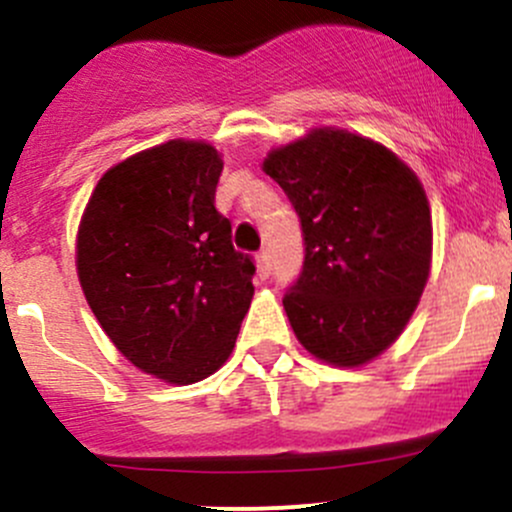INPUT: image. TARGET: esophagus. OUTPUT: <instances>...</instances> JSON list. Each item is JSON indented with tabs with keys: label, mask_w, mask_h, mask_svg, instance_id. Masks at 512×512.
Returning a JSON list of instances; mask_svg holds the SVG:
<instances>
[{
	"label": "esophagus",
	"mask_w": 512,
	"mask_h": 512,
	"mask_svg": "<svg viewBox=\"0 0 512 512\" xmlns=\"http://www.w3.org/2000/svg\"><path fill=\"white\" fill-rule=\"evenodd\" d=\"M270 272H272L270 255H267V252L262 250L260 255H257V277H260V280H267V277H270Z\"/></svg>",
	"instance_id": "34e87169"
}]
</instances>
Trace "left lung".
Segmentation results:
<instances>
[{"instance_id":"1","label":"left lung","mask_w":512,"mask_h":512,"mask_svg":"<svg viewBox=\"0 0 512 512\" xmlns=\"http://www.w3.org/2000/svg\"><path fill=\"white\" fill-rule=\"evenodd\" d=\"M304 235L302 275L285 312L299 344L361 366L399 339L431 272V208L414 170L371 138L312 128L267 153Z\"/></svg>"}]
</instances>
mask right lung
I'll use <instances>...</instances> for the list:
<instances>
[{"label": "right lung", "mask_w": 512, "mask_h": 512, "mask_svg": "<svg viewBox=\"0 0 512 512\" xmlns=\"http://www.w3.org/2000/svg\"><path fill=\"white\" fill-rule=\"evenodd\" d=\"M223 160L205 141L160 143L108 168L76 235V270L116 349L168 384L225 364L250 309L255 265L215 210Z\"/></svg>", "instance_id": "right-lung-1"}]
</instances>
